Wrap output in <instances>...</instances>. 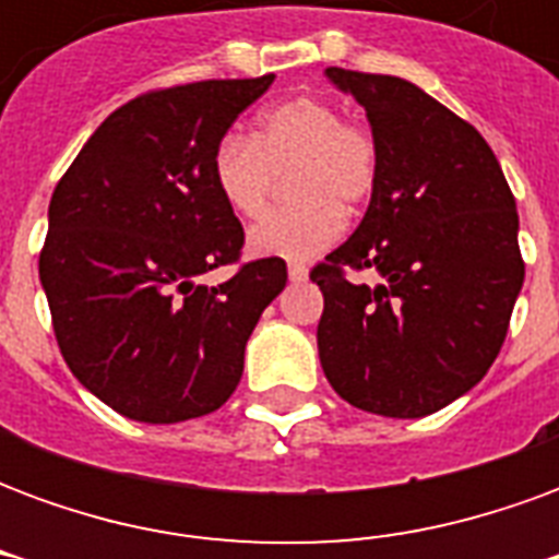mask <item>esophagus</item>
<instances>
[{"instance_id":"34e87169","label":"esophagus","mask_w":559,"mask_h":559,"mask_svg":"<svg viewBox=\"0 0 559 559\" xmlns=\"http://www.w3.org/2000/svg\"><path fill=\"white\" fill-rule=\"evenodd\" d=\"M287 275H290L293 284H302V281H308V269H305L302 263H290Z\"/></svg>"}]
</instances>
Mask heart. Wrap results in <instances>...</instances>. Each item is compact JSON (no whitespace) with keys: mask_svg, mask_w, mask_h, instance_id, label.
Wrapping results in <instances>:
<instances>
[{"mask_svg":"<svg viewBox=\"0 0 559 559\" xmlns=\"http://www.w3.org/2000/svg\"><path fill=\"white\" fill-rule=\"evenodd\" d=\"M287 173L293 206L278 209L248 230V254L311 260L344 230V212L359 209L377 182L371 131L347 122L341 107L317 95H296L257 116L251 138L218 140L209 160L221 203L239 218L266 209L272 173Z\"/></svg>","mask_w":559,"mask_h":559,"instance_id":"obj_1","label":"heart"}]
</instances>
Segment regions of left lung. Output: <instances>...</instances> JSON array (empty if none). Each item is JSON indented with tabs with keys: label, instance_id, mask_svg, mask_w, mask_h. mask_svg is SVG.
Instances as JSON below:
<instances>
[{
	"label": "left lung",
	"instance_id": "8db88e82",
	"mask_svg": "<svg viewBox=\"0 0 559 559\" xmlns=\"http://www.w3.org/2000/svg\"><path fill=\"white\" fill-rule=\"evenodd\" d=\"M323 74L368 116L377 182L350 239L311 272L320 365L353 407L419 419L476 386L503 347L524 284L515 197L479 131L411 80Z\"/></svg>",
	"mask_w": 559,
	"mask_h": 559
}]
</instances>
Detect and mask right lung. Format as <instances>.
<instances>
[{
    "mask_svg": "<svg viewBox=\"0 0 559 559\" xmlns=\"http://www.w3.org/2000/svg\"><path fill=\"white\" fill-rule=\"evenodd\" d=\"M272 80H203L128 102L50 197L38 275L59 350L128 419L173 425L218 411L239 386L257 320L287 284L278 257L215 287L197 281L245 242L209 160Z\"/></svg>",
    "mask_w": 559,
    "mask_h": 559,
    "instance_id": "right-lung-1",
    "label": "right lung"
}]
</instances>
